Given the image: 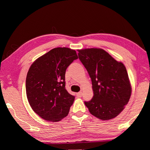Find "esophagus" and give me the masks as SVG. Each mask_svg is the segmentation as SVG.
<instances>
[{
  "instance_id": "34e87169",
  "label": "esophagus",
  "mask_w": 150,
  "mask_h": 150,
  "mask_svg": "<svg viewBox=\"0 0 150 150\" xmlns=\"http://www.w3.org/2000/svg\"><path fill=\"white\" fill-rule=\"evenodd\" d=\"M77 96L78 97H81L82 96V93L81 91V92H79V93H77Z\"/></svg>"
}]
</instances>
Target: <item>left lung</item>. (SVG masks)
<instances>
[{"label": "left lung", "instance_id": "8db88e82", "mask_svg": "<svg viewBox=\"0 0 150 150\" xmlns=\"http://www.w3.org/2000/svg\"><path fill=\"white\" fill-rule=\"evenodd\" d=\"M79 58L91 78L93 97L84 104L98 119L117 117L128 104L132 93L128 75L122 62L100 48L78 51Z\"/></svg>", "mask_w": 150, "mask_h": 150}]
</instances>
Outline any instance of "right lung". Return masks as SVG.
Segmentation results:
<instances>
[{
  "instance_id": "add662e5",
  "label": "right lung",
  "mask_w": 150,
  "mask_h": 150,
  "mask_svg": "<svg viewBox=\"0 0 150 150\" xmlns=\"http://www.w3.org/2000/svg\"><path fill=\"white\" fill-rule=\"evenodd\" d=\"M77 59L75 50L56 47L30 66L26 80L27 98L34 112L42 119L57 122L68 115L75 96L66 90L65 73Z\"/></svg>"
}]
</instances>
